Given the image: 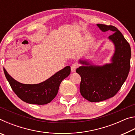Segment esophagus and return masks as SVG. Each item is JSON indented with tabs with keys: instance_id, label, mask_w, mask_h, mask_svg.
<instances>
[{
	"instance_id": "34e87169",
	"label": "esophagus",
	"mask_w": 135,
	"mask_h": 135,
	"mask_svg": "<svg viewBox=\"0 0 135 135\" xmlns=\"http://www.w3.org/2000/svg\"><path fill=\"white\" fill-rule=\"evenodd\" d=\"M77 68V65L76 64H73L71 65V72H75L76 71V70Z\"/></svg>"
}]
</instances>
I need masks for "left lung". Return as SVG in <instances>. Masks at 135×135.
<instances>
[{"instance_id": "8db88e82", "label": "left lung", "mask_w": 135, "mask_h": 135, "mask_svg": "<svg viewBox=\"0 0 135 135\" xmlns=\"http://www.w3.org/2000/svg\"><path fill=\"white\" fill-rule=\"evenodd\" d=\"M102 32L110 31L108 37L115 47L111 63L94 65L89 60L80 59L82 64L76 70L81 77L80 91L84 98L92 102L113 97L126 80L131 68V49L122 33L113 26L98 24Z\"/></svg>"}]
</instances>
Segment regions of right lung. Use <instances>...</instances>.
I'll return each mask as SVG.
<instances>
[{"mask_svg": "<svg viewBox=\"0 0 135 135\" xmlns=\"http://www.w3.org/2000/svg\"><path fill=\"white\" fill-rule=\"evenodd\" d=\"M70 72V67L67 66L42 83L27 84L20 83L13 79L4 69L6 78L18 97L27 103L36 105L51 102L58 93L61 83L69 76Z\"/></svg>", "mask_w": 135, "mask_h": 135, "instance_id": "1", "label": "right lung"}]
</instances>
